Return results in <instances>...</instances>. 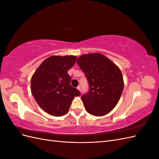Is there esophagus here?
<instances>
[{"instance_id": "esophagus-1", "label": "esophagus", "mask_w": 159, "mask_h": 159, "mask_svg": "<svg viewBox=\"0 0 159 159\" xmlns=\"http://www.w3.org/2000/svg\"><path fill=\"white\" fill-rule=\"evenodd\" d=\"M77 89H78L80 91H81V88H80V86H78V87L77 88Z\"/></svg>"}]
</instances>
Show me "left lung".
I'll return each instance as SVG.
<instances>
[{
  "label": "left lung",
  "mask_w": 159,
  "mask_h": 159,
  "mask_svg": "<svg viewBox=\"0 0 159 159\" xmlns=\"http://www.w3.org/2000/svg\"><path fill=\"white\" fill-rule=\"evenodd\" d=\"M89 84V91L81 99L85 110L94 116H103L116 106L124 81L119 67L99 53L83 54L77 59Z\"/></svg>",
  "instance_id": "8db88e82"
}]
</instances>
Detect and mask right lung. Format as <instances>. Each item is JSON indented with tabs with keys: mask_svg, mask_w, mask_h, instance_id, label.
<instances>
[{
	"mask_svg": "<svg viewBox=\"0 0 159 159\" xmlns=\"http://www.w3.org/2000/svg\"><path fill=\"white\" fill-rule=\"evenodd\" d=\"M75 56H52L38 67L31 78V92L38 105L49 115L60 117L68 112L72 100L80 95L70 85L68 71Z\"/></svg>",
	"mask_w": 159,
	"mask_h": 159,
	"instance_id": "add662e5",
	"label": "right lung"
}]
</instances>
